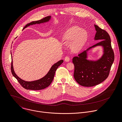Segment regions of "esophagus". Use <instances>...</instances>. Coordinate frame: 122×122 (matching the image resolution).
I'll use <instances>...</instances> for the list:
<instances>
[{"label": "esophagus", "instance_id": "34e87169", "mask_svg": "<svg viewBox=\"0 0 122 122\" xmlns=\"http://www.w3.org/2000/svg\"><path fill=\"white\" fill-rule=\"evenodd\" d=\"M65 61H66V62H69V60H70V58L68 57V56H66L65 57Z\"/></svg>", "mask_w": 122, "mask_h": 122}]
</instances>
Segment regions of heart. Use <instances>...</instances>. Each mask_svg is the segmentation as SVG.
Here are the masks:
<instances>
[{
	"label": "heart",
	"mask_w": 122,
	"mask_h": 122,
	"mask_svg": "<svg viewBox=\"0 0 122 122\" xmlns=\"http://www.w3.org/2000/svg\"><path fill=\"white\" fill-rule=\"evenodd\" d=\"M88 38L86 30L77 26H73L67 30L62 36V41L66 45L71 43V49L75 52L79 51L85 44Z\"/></svg>",
	"instance_id": "1"
}]
</instances>
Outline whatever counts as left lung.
<instances>
[{
	"label": "left lung",
	"instance_id": "1",
	"mask_svg": "<svg viewBox=\"0 0 122 122\" xmlns=\"http://www.w3.org/2000/svg\"><path fill=\"white\" fill-rule=\"evenodd\" d=\"M94 26L97 31L94 39L101 41L72 59L75 67L74 78L79 85L84 87H93L105 80L109 75L114 59V52L108 33L96 25ZM99 45L104 48V53L102 57L95 61L87 60V51Z\"/></svg>",
	"mask_w": 122,
	"mask_h": 122
}]
</instances>
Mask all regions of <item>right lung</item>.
Returning a JSON list of instances; mask_svg holds the SVG:
<instances>
[{"label":"right lung","instance_id":"1","mask_svg":"<svg viewBox=\"0 0 122 122\" xmlns=\"http://www.w3.org/2000/svg\"><path fill=\"white\" fill-rule=\"evenodd\" d=\"M50 18H51V16H47L40 20L32 21L26 24L23 29H24L28 26L31 25L35 24H40V23L47 22L50 20ZM63 62L64 61L63 60L59 61L56 63L53 66H52L50 68L48 73L44 77L40 79L33 81H26L21 79L18 76H17V75L16 74L13 69L12 59L11 64V71L12 75L17 79L19 83L24 89L26 90H43L47 88L51 84L52 81L53 80L56 69H57L58 67L59 66H60V65H61Z\"/></svg>","mask_w":122,"mask_h":122}]
</instances>
